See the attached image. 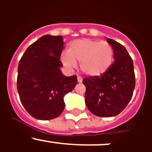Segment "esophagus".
<instances>
[{"mask_svg": "<svg viewBox=\"0 0 152 152\" xmlns=\"http://www.w3.org/2000/svg\"><path fill=\"white\" fill-rule=\"evenodd\" d=\"M77 80H78V82H79V83H82V80H83V79H82V78L81 77V76H78V77H77Z\"/></svg>", "mask_w": 152, "mask_h": 152, "instance_id": "34e87169", "label": "esophagus"}]
</instances>
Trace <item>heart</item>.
I'll list each match as a JSON object with an SVG mask.
<instances>
[{
    "mask_svg": "<svg viewBox=\"0 0 152 152\" xmlns=\"http://www.w3.org/2000/svg\"><path fill=\"white\" fill-rule=\"evenodd\" d=\"M62 62L65 67L72 68L80 62L82 71L89 76H99L111 66L113 49L107 41L81 39L69 45L67 53L62 55Z\"/></svg>",
    "mask_w": 152,
    "mask_h": 152,
    "instance_id": "heart-1",
    "label": "heart"
}]
</instances>
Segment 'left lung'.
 Returning a JSON list of instances; mask_svg holds the SVG:
<instances>
[{
  "label": "left lung",
  "instance_id": "1",
  "mask_svg": "<svg viewBox=\"0 0 152 152\" xmlns=\"http://www.w3.org/2000/svg\"><path fill=\"white\" fill-rule=\"evenodd\" d=\"M107 41L113 47L115 62L101 76L83 79L87 108L95 115L105 118L123 111L135 87L133 61L126 48L112 39Z\"/></svg>",
  "mask_w": 152,
  "mask_h": 152
}]
</instances>
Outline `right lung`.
Segmentation results:
<instances>
[{
    "instance_id": "1",
    "label": "right lung",
    "mask_w": 152,
    "mask_h": 152,
    "mask_svg": "<svg viewBox=\"0 0 152 152\" xmlns=\"http://www.w3.org/2000/svg\"><path fill=\"white\" fill-rule=\"evenodd\" d=\"M62 36L45 35L29 46L18 65L17 87L29 115L38 120L57 118L65 109L64 96L77 85L76 76H64L60 56Z\"/></svg>"
}]
</instances>
